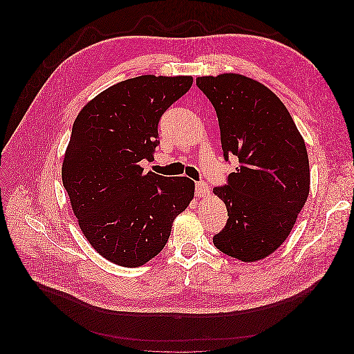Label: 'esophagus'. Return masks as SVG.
Segmentation results:
<instances>
[{"instance_id":"obj_1","label":"esophagus","mask_w":354,"mask_h":354,"mask_svg":"<svg viewBox=\"0 0 354 354\" xmlns=\"http://www.w3.org/2000/svg\"><path fill=\"white\" fill-rule=\"evenodd\" d=\"M207 194H209L207 183H203V181L196 183V197L201 198V197H206Z\"/></svg>"}]
</instances>
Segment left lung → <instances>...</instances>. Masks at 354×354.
<instances>
[{"label": "left lung", "mask_w": 354, "mask_h": 354, "mask_svg": "<svg viewBox=\"0 0 354 354\" xmlns=\"http://www.w3.org/2000/svg\"><path fill=\"white\" fill-rule=\"evenodd\" d=\"M196 83L216 111L225 160H239L227 184L213 189L229 216L213 243L243 262L263 259L288 238L307 201L306 142L281 99L258 80L223 73Z\"/></svg>", "instance_id": "8db88e82"}]
</instances>
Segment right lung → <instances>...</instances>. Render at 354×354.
<instances>
[{
  "instance_id": "1",
  "label": "right lung",
  "mask_w": 354,
  "mask_h": 354,
  "mask_svg": "<svg viewBox=\"0 0 354 354\" xmlns=\"http://www.w3.org/2000/svg\"><path fill=\"white\" fill-rule=\"evenodd\" d=\"M193 85L192 76L122 80L79 112L62 180L79 227L100 257L137 268L157 257L174 218L194 197V181L144 173L154 160L162 113Z\"/></svg>"
}]
</instances>
